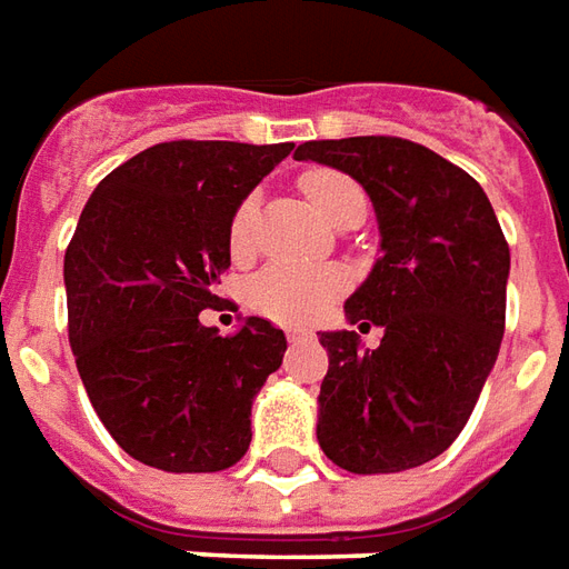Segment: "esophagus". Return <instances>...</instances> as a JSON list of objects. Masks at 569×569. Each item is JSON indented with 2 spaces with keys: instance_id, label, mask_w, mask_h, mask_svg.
<instances>
[{
  "instance_id": "34e87169",
  "label": "esophagus",
  "mask_w": 569,
  "mask_h": 569,
  "mask_svg": "<svg viewBox=\"0 0 569 569\" xmlns=\"http://www.w3.org/2000/svg\"><path fill=\"white\" fill-rule=\"evenodd\" d=\"M284 335H288V340H303V337H312V331L309 328H288Z\"/></svg>"
}]
</instances>
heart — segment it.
<instances>
[{
    "mask_svg": "<svg viewBox=\"0 0 569 569\" xmlns=\"http://www.w3.org/2000/svg\"><path fill=\"white\" fill-rule=\"evenodd\" d=\"M300 191L312 210L328 222H343L352 213H366L368 198L362 186L335 167H316L300 176ZM257 222L260 207L257 194H247L234 203L229 217V253L234 262H247L257 250ZM347 288V278L337 269H297V266H266L247 281L244 300L253 312L272 322H312L319 319L337 293Z\"/></svg>",
    "mask_w": 569,
    "mask_h": 569,
    "instance_id": "b5f03b06",
    "label": "heart"
}]
</instances>
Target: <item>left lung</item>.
Instances as JSON below:
<instances>
[{"mask_svg": "<svg viewBox=\"0 0 569 569\" xmlns=\"http://www.w3.org/2000/svg\"><path fill=\"white\" fill-rule=\"evenodd\" d=\"M362 182L381 226V260L347 300L359 331L322 335L319 446L350 473H397L446 452L465 430L505 335L508 241L477 179L399 136L303 142Z\"/></svg>", "mask_w": 569, "mask_h": 569, "instance_id": "8db88e82", "label": "left lung"}]
</instances>
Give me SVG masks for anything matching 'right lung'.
Listing matches in <instances>:
<instances>
[{
	"instance_id": "right-lung-1",
	"label": "right lung",
	"mask_w": 569,
	"mask_h": 569,
	"mask_svg": "<svg viewBox=\"0 0 569 569\" xmlns=\"http://www.w3.org/2000/svg\"><path fill=\"white\" fill-rule=\"evenodd\" d=\"M293 142H160L108 172L64 253L68 337L117 446L172 473L226 471L250 446V402L288 340L260 316L219 337L229 217Z\"/></svg>"
}]
</instances>
